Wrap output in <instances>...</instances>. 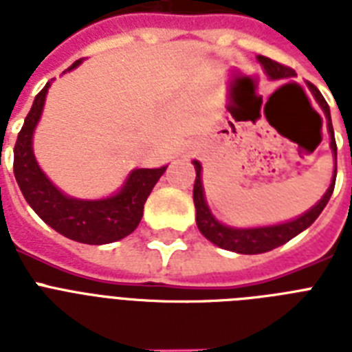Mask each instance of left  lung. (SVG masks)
<instances>
[{
	"label": "left lung",
	"instance_id": "left-lung-1",
	"mask_svg": "<svg viewBox=\"0 0 352 352\" xmlns=\"http://www.w3.org/2000/svg\"><path fill=\"white\" fill-rule=\"evenodd\" d=\"M259 63L265 69V73L270 80H287L294 78L296 71L294 69L287 67L283 63H278L270 60L267 56H257ZM309 89H311L312 96L316 98V102L320 104V107L325 113V118H327V127L329 135H331V149L334 153V175L331 186L325 192L318 204H314L309 212H305L300 217H296L294 221H289V223H281V225H272V226H257V228H232V226H226L223 223L215 219L212 212H210L208 204H206V199H204V190H203V179H201V164L197 160H193V166H195V184H193V203H195V221H197V228L201 230V234L206 237L208 241H212L214 245H217L219 248H225V250L237 252V254H263V252L274 250L278 246L285 245L287 241H290L292 237H296L298 234H301L303 230H307L309 226L318 219V215L322 214L323 208L327 206L329 199L333 195L334 182H336V140H334V129L333 122H331V109H329V104L325 102L323 95L318 91L316 85H312L311 82H307Z\"/></svg>",
	"mask_w": 352,
	"mask_h": 352
}]
</instances>
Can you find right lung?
Listing matches in <instances>:
<instances>
[{
  "label": "right lung",
  "mask_w": 352,
  "mask_h": 352,
  "mask_svg": "<svg viewBox=\"0 0 352 352\" xmlns=\"http://www.w3.org/2000/svg\"><path fill=\"white\" fill-rule=\"evenodd\" d=\"M76 65H80V60L67 71ZM49 85L51 82L36 95L14 146V175L19 190L41 221L69 239L84 245H107L124 239L142 219L144 203L168 166L133 170L120 192L107 199L82 201L67 197L47 179L32 153V133L43 111Z\"/></svg>",
  "instance_id": "1"
}]
</instances>
